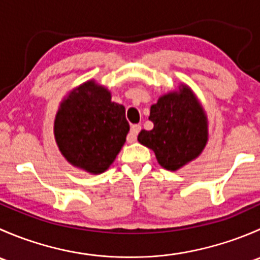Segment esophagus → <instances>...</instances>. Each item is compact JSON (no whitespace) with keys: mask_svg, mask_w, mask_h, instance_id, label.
I'll return each instance as SVG.
<instances>
[{"mask_svg":"<svg viewBox=\"0 0 260 260\" xmlns=\"http://www.w3.org/2000/svg\"><path fill=\"white\" fill-rule=\"evenodd\" d=\"M140 131H141V125L140 124H133L132 127H131L129 133H128V136H127L128 142H129V143L136 142V140H137V136H138V133H140Z\"/></svg>","mask_w":260,"mask_h":260,"instance_id":"1","label":"esophagus"}]
</instances>
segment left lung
Listing matches in <instances>:
<instances>
[{"mask_svg":"<svg viewBox=\"0 0 260 260\" xmlns=\"http://www.w3.org/2000/svg\"><path fill=\"white\" fill-rule=\"evenodd\" d=\"M151 131L142 129L138 142L156 154L164 169L176 171L200 156L208 142V119L190 88L181 84L177 91L159 96L151 107Z\"/></svg>","mask_w":260,"mask_h":260,"instance_id":"obj_1","label":"left lung"}]
</instances>
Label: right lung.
I'll return each mask as SVG.
<instances>
[{"mask_svg":"<svg viewBox=\"0 0 260 260\" xmlns=\"http://www.w3.org/2000/svg\"><path fill=\"white\" fill-rule=\"evenodd\" d=\"M129 124L122 104L94 80L68 94L54 122V135L68 162L90 174H102L113 164L125 142Z\"/></svg>","mask_w":260,"mask_h":260,"instance_id":"1","label":"right lung"}]
</instances>
